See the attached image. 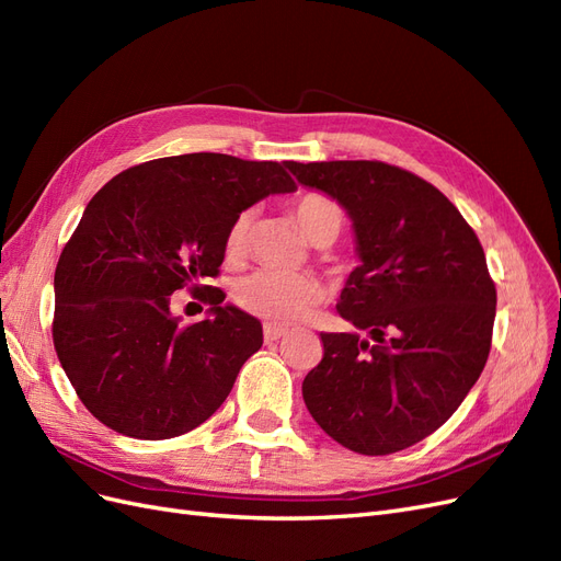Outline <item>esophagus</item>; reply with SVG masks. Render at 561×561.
I'll return each instance as SVG.
<instances>
[{
    "label": "esophagus",
    "instance_id": "esophagus-1",
    "mask_svg": "<svg viewBox=\"0 0 561 561\" xmlns=\"http://www.w3.org/2000/svg\"><path fill=\"white\" fill-rule=\"evenodd\" d=\"M285 334H287V330H283V328H278V325H264V342H266V344L278 342V339L285 336Z\"/></svg>",
    "mask_w": 561,
    "mask_h": 561
}]
</instances>
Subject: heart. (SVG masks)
I'll use <instances>...</instances> for the list:
<instances>
[{"label":"heart","mask_w":561,"mask_h":561,"mask_svg":"<svg viewBox=\"0 0 561 561\" xmlns=\"http://www.w3.org/2000/svg\"><path fill=\"white\" fill-rule=\"evenodd\" d=\"M295 217L316 245H330L344 227V213L339 203L325 194L309 192L295 201ZM252 210H241L231 219L225 236L227 257H241L248 248ZM322 285L309 274H283V271L260 268L233 285V299L239 307L264 320L266 325L287 328L301 322L322 301Z\"/></svg>","instance_id":"1"}]
</instances>
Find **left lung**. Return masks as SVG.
<instances>
[{
    "mask_svg": "<svg viewBox=\"0 0 561 561\" xmlns=\"http://www.w3.org/2000/svg\"><path fill=\"white\" fill-rule=\"evenodd\" d=\"M285 165L342 203L360 257L336 304L355 332L320 334L304 402L351 451L412 447L458 410L489 358L496 285L480 239L443 192L398 165Z\"/></svg>",
    "mask_w": 561,
    "mask_h": 561,
    "instance_id": "8db88e82",
    "label": "left lung"
}]
</instances>
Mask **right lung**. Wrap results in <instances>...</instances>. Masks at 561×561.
Masks as SVG:
<instances>
[{
    "label": "right lung",
    "instance_id": "obj_1",
    "mask_svg": "<svg viewBox=\"0 0 561 561\" xmlns=\"http://www.w3.org/2000/svg\"><path fill=\"white\" fill-rule=\"evenodd\" d=\"M295 190L285 163L198 151L133 165L91 198L56 266L54 346L100 423L168 439L217 412L262 325L196 280L217 278L236 215ZM186 284L211 313L182 329L170 295Z\"/></svg>",
    "mask_w": 561,
    "mask_h": 561
}]
</instances>
